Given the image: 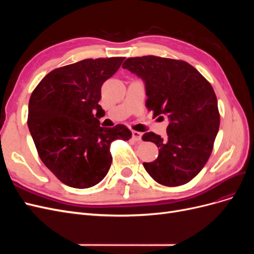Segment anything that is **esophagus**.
Listing matches in <instances>:
<instances>
[{"mask_svg":"<svg viewBox=\"0 0 254 254\" xmlns=\"http://www.w3.org/2000/svg\"><path fill=\"white\" fill-rule=\"evenodd\" d=\"M132 139L134 140V141H141V139H142V133L141 132H139V131H132Z\"/></svg>","mask_w":254,"mask_h":254,"instance_id":"esophagus-1","label":"esophagus"}]
</instances>
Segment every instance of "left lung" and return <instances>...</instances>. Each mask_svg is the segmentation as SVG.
I'll return each instance as SVG.
<instances>
[{"mask_svg":"<svg viewBox=\"0 0 254 254\" xmlns=\"http://www.w3.org/2000/svg\"><path fill=\"white\" fill-rule=\"evenodd\" d=\"M123 67L145 82L146 106L153 117L167 115L170 121L166 139L153 132L142 136L159 147L158 158L143 163L146 172L165 187L190 182L209 160L219 129L217 98L211 83L183 60L132 57Z\"/></svg>","mask_w":254,"mask_h":254,"instance_id":"1","label":"left lung"}]
</instances>
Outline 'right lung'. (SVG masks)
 Segmentation results:
<instances>
[{
	"label": "right lung",
	"instance_id": "1",
	"mask_svg": "<svg viewBox=\"0 0 254 254\" xmlns=\"http://www.w3.org/2000/svg\"><path fill=\"white\" fill-rule=\"evenodd\" d=\"M124 57L84 59L55 68L33 91L27 125L44 165L65 186L88 189L101 182L112 162L110 145L132 133L124 125L99 126L103 83Z\"/></svg>",
	"mask_w": 254,
	"mask_h": 254
}]
</instances>
